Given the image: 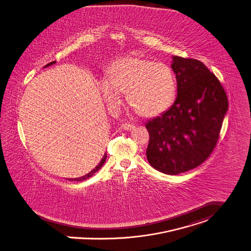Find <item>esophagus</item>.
I'll return each mask as SVG.
<instances>
[{
	"label": "esophagus",
	"instance_id": "1",
	"mask_svg": "<svg viewBox=\"0 0 251 251\" xmlns=\"http://www.w3.org/2000/svg\"><path fill=\"white\" fill-rule=\"evenodd\" d=\"M123 129L125 130H132L135 128V126L132 125V124H128V123H126V124H123L122 126H121Z\"/></svg>",
	"mask_w": 251,
	"mask_h": 251
}]
</instances>
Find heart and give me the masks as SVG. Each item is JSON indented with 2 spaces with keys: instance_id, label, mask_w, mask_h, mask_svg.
Segmentation results:
<instances>
[{
  "instance_id": "1",
  "label": "heart",
  "mask_w": 251,
  "mask_h": 251,
  "mask_svg": "<svg viewBox=\"0 0 251 251\" xmlns=\"http://www.w3.org/2000/svg\"><path fill=\"white\" fill-rule=\"evenodd\" d=\"M100 89L109 108L119 106L122 100L120 93H126L128 104L138 114L155 117L174 103L176 85L168 65L138 56H126L110 66L107 80L100 81Z\"/></svg>"
}]
</instances>
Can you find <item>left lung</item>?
<instances>
[{"instance_id":"8db88e82","label":"left lung","mask_w":251,"mask_h":251,"mask_svg":"<svg viewBox=\"0 0 251 251\" xmlns=\"http://www.w3.org/2000/svg\"><path fill=\"white\" fill-rule=\"evenodd\" d=\"M177 82L174 104L146 124L147 158L152 168L176 176L202 164L219 141L227 96L219 78L195 58L174 56Z\"/></svg>"}]
</instances>
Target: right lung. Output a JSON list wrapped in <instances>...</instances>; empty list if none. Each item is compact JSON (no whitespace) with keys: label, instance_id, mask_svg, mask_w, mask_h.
<instances>
[{"label":"right lung","instance_id":"add662e5","mask_svg":"<svg viewBox=\"0 0 251 251\" xmlns=\"http://www.w3.org/2000/svg\"><path fill=\"white\" fill-rule=\"evenodd\" d=\"M55 63V61H52V62H50L49 64H47L46 65V67L47 66H50V65H52V64H54ZM105 160H106V154L104 153V155H103V157H102V159L100 160V162L99 163V165L91 171L89 174H87V175H85L84 176H81V177H78V178H75V179H69V180H74V181H81V180H85V179H87V178H89V177H91L92 176L96 173V172H98L101 167H102V165L104 164V162H105Z\"/></svg>","mask_w":251,"mask_h":251}]
</instances>
